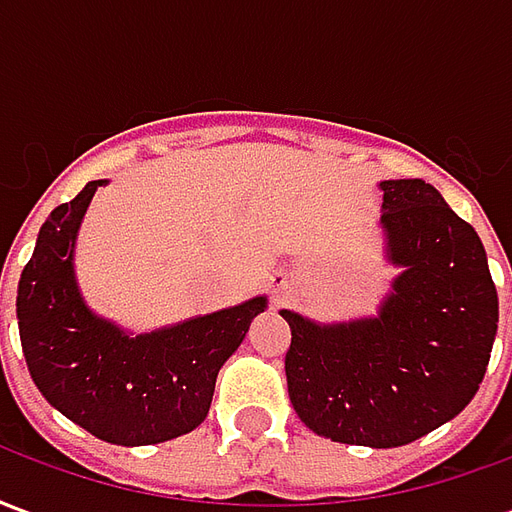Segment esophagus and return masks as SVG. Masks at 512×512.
<instances>
[{"mask_svg":"<svg viewBox=\"0 0 512 512\" xmlns=\"http://www.w3.org/2000/svg\"><path fill=\"white\" fill-rule=\"evenodd\" d=\"M268 288H271V296H274V301L285 299V293H288V288H290L288 274H285V271H277V274H271V282H268Z\"/></svg>","mask_w":512,"mask_h":512,"instance_id":"34e87169","label":"esophagus"}]
</instances>
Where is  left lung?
<instances>
[{"label":"left lung","instance_id":"1","mask_svg":"<svg viewBox=\"0 0 512 512\" xmlns=\"http://www.w3.org/2000/svg\"><path fill=\"white\" fill-rule=\"evenodd\" d=\"M389 257L403 266L373 321L290 323V403L318 436L400 447L469 406L494 348L499 299L480 235L425 180H384Z\"/></svg>","mask_w":512,"mask_h":512}]
</instances>
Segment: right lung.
Segmentation results:
<instances>
[{
	"label": "right lung",
	"mask_w": 512,
	"mask_h": 512,
	"mask_svg": "<svg viewBox=\"0 0 512 512\" xmlns=\"http://www.w3.org/2000/svg\"><path fill=\"white\" fill-rule=\"evenodd\" d=\"M57 205L18 282V334L29 376L60 414L95 439L136 447L183 436L208 417L219 367L241 345L266 299L128 337L84 307L73 238L95 189Z\"/></svg>",
	"instance_id": "obj_1"
}]
</instances>
